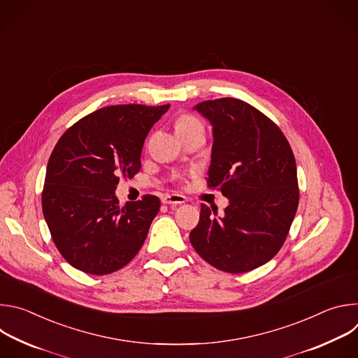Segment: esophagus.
<instances>
[{"label":"esophagus","instance_id":"34e87169","mask_svg":"<svg viewBox=\"0 0 358 358\" xmlns=\"http://www.w3.org/2000/svg\"><path fill=\"white\" fill-rule=\"evenodd\" d=\"M163 203H167V206H180V203H184L187 198L180 194H167L162 198Z\"/></svg>","mask_w":358,"mask_h":358}]
</instances>
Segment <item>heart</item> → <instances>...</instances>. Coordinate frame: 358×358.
Listing matches in <instances>:
<instances>
[{"label":"heart","instance_id":"obj_1","mask_svg":"<svg viewBox=\"0 0 358 358\" xmlns=\"http://www.w3.org/2000/svg\"><path fill=\"white\" fill-rule=\"evenodd\" d=\"M195 126H202V124H201V122H199L195 116H192V115H184V116H181V117L177 120V123H176L177 131L185 130V129H191V127H195Z\"/></svg>","mask_w":358,"mask_h":358}]
</instances>
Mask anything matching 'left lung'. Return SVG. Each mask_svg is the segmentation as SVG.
I'll return each mask as SVG.
<instances>
[{
    "label": "left lung",
    "mask_w": 358,
    "mask_h": 358,
    "mask_svg": "<svg viewBox=\"0 0 358 358\" xmlns=\"http://www.w3.org/2000/svg\"><path fill=\"white\" fill-rule=\"evenodd\" d=\"M213 124L208 187L229 199L222 217L201 203L189 241L214 268L243 273L269 262L282 248L299 206L293 151L262 112L234 97L194 108Z\"/></svg>",
    "instance_id": "1"
}]
</instances>
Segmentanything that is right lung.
I'll use <instances>...</instances> for the list:
<instances>
[{"label":"right lung","mask_w":358,"mask_h":358,"mask_svg":"<svg viewBox=\"0 0 358 358\" xmlns=\"http://www.w3.org/2000/svg\"><path fill=\"white\" fill-rule=\"evenodd\" d=\"M170 105H116L69 127L49 157L42 211L65 261L90 275L126 266L140 250L160 199L119 206V178L140 171L144 140Z\"/></svg>","instance_id":"add662e5"}]
</instances>
